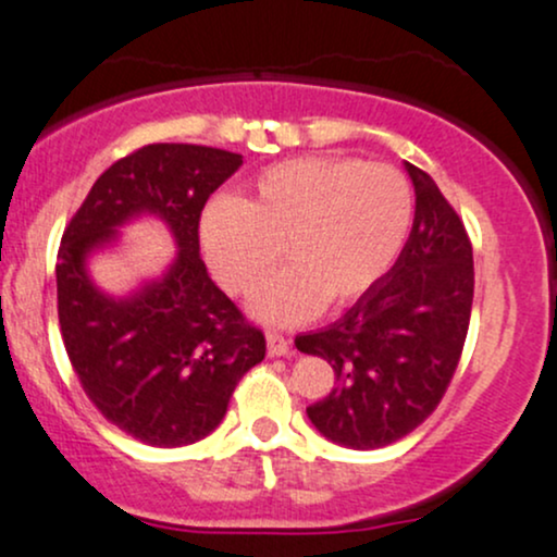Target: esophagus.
Instances as JSON below:
<instances>
[{
  "instance_id": "1",
  "label": "esophagus",
  "mask_w": 557,
  "mask_h": 557,
  "mask_svg": "<svg viewBox=\"0 0 557 557\" xmlns=\"http://www.w3.org/2000/svg\"><path fill=\"white\" fill-rule=\"evenodd\" d=\"M267 351L272 354V357H285V354L290 351V341L285 338L283 333H274V330H269V333H267Z\"/></svg>"
}]
</instances>
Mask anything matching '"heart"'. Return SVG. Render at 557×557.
Instances as JSON below:
<instances>
[{
	"label": "heart",
	"instance_id": "heart-1",
	"mask_svg": "<svg viewBox=\"0 0 557 557\" xmlns=\"http://www.w3.org/2000/svg\"><path fill=\"white\" fill-rule=\"evenodd\" d=\"M412 185L399 169L362 158L307 156L272 163L240 200L219 198L200 222L206 259L232 296H250L283 259L253 309L269 322H301L322 304L348 307L375 288L405 248Z\"/></svg>",
	"mask_w": 557,
	"mask_h": 557
}]
</instances>
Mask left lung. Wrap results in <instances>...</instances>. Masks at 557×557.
<instances>
[{"instance_id":"8db88e82","label":"left lung","mask_w":557,"mask_h":557,"mask_svg":"<svg viewBox=\"0 0 557 557\" xmlns=\"http://www.w3.org/2000/svg\"><path fill=\"white\" fill-rule=\"evenodd\" d=\"M414 222L396 264L341 320L296 335L335 372L307 407L330 442L377 449L414 431L447 394L473 307V246L466 224L423 169L407 163Z\"/></svg>"}]
</instances>
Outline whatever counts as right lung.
Instances as JSON below:
<instances>
[{
	"mask_svg": "<svg viewBox=\"0 0 557 557\" xmlns=\"http://www.w3.org/2000/svg\"><path fill=\"white\" fill-rule=\"evenodd\" d=\"M243 156L158 143L119 158L65 224L58 250V320L71 368L97 412L150 447H185L222 423L240 377L267 354L200 259L206 200ZM137 212H158L181 253L161 284L124 302L88 283L83 259Z\"/></svg>",
	"mask_w": 557,
	"mask_h": 557,
	"instance_id": "right-lung-1",
	"label": "right lung"
}]
</instances>
